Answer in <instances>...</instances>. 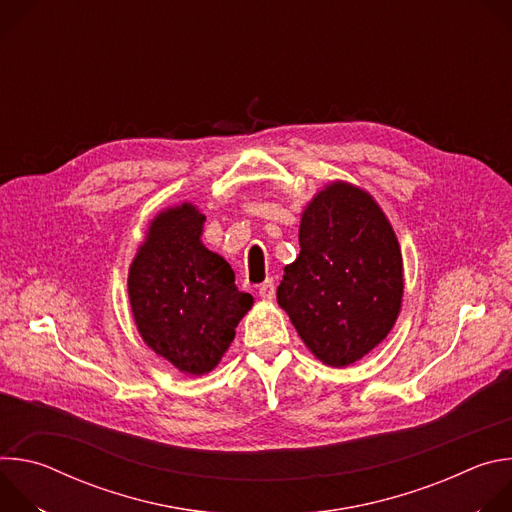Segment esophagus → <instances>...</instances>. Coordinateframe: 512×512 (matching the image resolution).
Listing matches in <instances>:
<instances>
[{
    "instance_id": "esophagus-1",
    "label": "esophagus",
    "mask_w": 512,
    "mask_h": 512,
    "mask_svg": "<svg viewBox=\"0 0 512 512\" xmlns=\"http://www.w3.org/2000/svg\"><path fill=\"white\" fill-rule=\"evenodd\" d=\"M259 298L261 300H273L275 298V283H273V279H265L259 285Z\"/></svg>"
}]
</instances>
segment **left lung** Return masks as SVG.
Segmentation results:
<instances>
[{
    "label": "left lung",
    "mask_w": 512,
    "mask_h": 512,
    "mask_svg": "<svg viewBox=\"0 0 512 512\" xmlns=\"http://www.w3.org/2000/svg\"><path fill=\"white\" fill-rule=\"evenodd\" d=\"M401 298V251L383 210L344 182L322 190L302 214L300 255L277 287L306 346L330 367L352 364L389 334Z\"/></svg>",
    "instance_id": "1"
}]
</instances>
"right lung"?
Instances as JSON below:
<instances>
[{"label":"right lung","mask_w":512,"mask_h":512,"mask_svg":"<svg viewBox=\"0 0 512 512\" xmlns=\"http://www.w3.org/2000/svg\"><path fill=\"white\" fill-rule=\"evenodd\" d=\"M202 223L186 202L158 214L127 279L141 338L188 375L216 367L253 306L231 265L200 243Z\"/></svg>","instance_id":"obj_1"}]
</instances>
